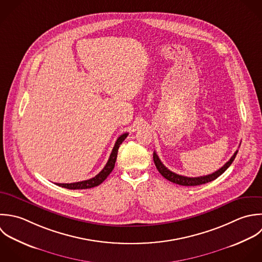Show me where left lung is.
Masks as SVG:
<instances>
[{
    "instance_id": "1",
    "label": "left lung",
    "mask_w": 262,
    "mask_h": 262,
    "mask_svg": "<svg viewBox=\"0 0 262 262\" xmlns=\"http://www.w3.org/2000/svg\"><path fill=\"white\" fill-rule=\"evenodd\" d=\"M238 153V150L234 153V155L231 157V159L222 167L220 168L219 170H216L215 172L211 173V174H208V176H203V177H198V178H188V177H184V176H180V174H177L172 171H170L168 168H166L163 163L161 162V160L159 159L158 155L156 154V152L153 153V160H154V163L156 165V168L158 169V171L160 172V174L165 178L166 180H168L169 182L173 183V184H178V185H181V186H199V185H203V184H206V183H209V182H212L214 181L215 179H217L220 176H222L229 167L230 165L233 163V161L235 160L236 158V155Z\"/></svg>"
}]
</instances>
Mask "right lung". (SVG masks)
Segmentation results:
<instances>
[{
  "label": "right lung",
  "instance_id": "obj_1",
  "mask_svg": "<svg viewBox=\"0 0 262 262\" xmlns=\"http://www.w3.org/2000/svg\"><path fill=\"white\" fill-rule=\"evenodd\" d=\"M127 133L125 134H122L116 141L113 149H112V152L110 154V157L105 165V167L94 178L90 179V180H86V181H82V182H77V183H71V184H56L57 186L59 187H62V188H66V189H69V190H82V189H91V188H94V187H97L99 186L100 184H102L106 179L107 177L111 173V171L113 170L114 168V165H115V162H116V158H117V152H118V149H119V146L122 144V142L126 139L127 137Z\"/></svg>",
  "mask_w": 262,
  "mask_h": 262
}]
</instances>
